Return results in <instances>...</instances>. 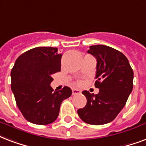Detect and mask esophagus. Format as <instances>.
Masks as SVG:
<instances>
[{"label":"esophagus","instance_id":"esophagus-1","mask_svg":"<svg viewBox=\"0 0 146 146\" xmlns=\"http://www.w3.org/2000/svg\"><path fill=\"white\" fill-rule=\"evenodd\" d=\"M72 93H73V95H77V94H80L81 91L80 90H77V89H73Z\"/></svg>","mask_w":146,"mask_h":146}]
</instances>
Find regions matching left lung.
<instances>
[{"instance_id":"8db88e82","label":"left lung","mask_w":146,"mask_h":146,"mask_svg":"<svg viewBox=\"0 0 146 146\" xmlns=\"http://www.w3.org/2000/svg\"><path fill=\"white\" fill-rule=\"evenodd\" d=\"M88 53L95 56V86L98 94L83 91L87 103L77 113L86 123L103 125L112 122L125 106L133 88V71L124 54L105 45L90 46Z\"/></svg>"}]
</instances>
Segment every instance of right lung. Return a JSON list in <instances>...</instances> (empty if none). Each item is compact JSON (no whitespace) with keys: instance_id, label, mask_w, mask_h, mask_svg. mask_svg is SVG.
I'll list each match as a JSON object with an SVG mask.
<instances>
[{"instance_id":"1","label":"right lung","mask_w":146,"mask_h":146,"mask_svg":"<svg viewBox=\"0 0 146 146\" xmlns=\"http://www.w3.org/2000/svg\"><path fill=\"white\" fill-rule=\"evenodd\" d=\"M62 56L56 47H35L22 53L11 70V90L17 105L33 124L54 122L62 102L72 95L68 86L55 91L50 86L52 76L60 71Z\"/></svg>"}]
</instances>
